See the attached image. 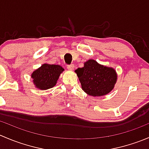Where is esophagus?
<instances>
[{"label":"esophagus","mask_w":149,"mask_h":149,"mask_svg":"<svg viewBox=\"0 0 149 149\" xmlns=\"http://www.w3.org/2000/svg\"><path fill=\"white\" fill-rule=\"evenodd\" d=\"M67 68H68V70H73V69H74V65H68Z\"/></svg>","instance_id":"obj_1"}]
</instances>
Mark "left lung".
I'll list each match as a JSON object with an SVG mask.
<instances>
[{"label":"left lung","instance_id":"obj_1","mask_svg":"<svg viewBox=\"0 0 149 149\" xmlns=\"http://www.w3.org/2000/svg\"><path fill=\"white\" fill-rule=\"evenodd\" d=\"M84 64V67L75 70V73L84 92L91 97H102L113 90L118 80L113 68L101 65L93 59Z\"/></svg>","mask_w":149,"mask_h":149}]
</instances>
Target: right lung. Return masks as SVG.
Instances as JSON below:
<instances>
[{
    "label": "right lung",
    "instance_id": "1",
    "mask_svg": "<svg viewBox=\"0 0 149 149\" xmlns=\"http://www.w3.org/2000/svg\"><path fill=\"white\" fill-rule=\"evenodd\" d=\"M64 68L60 65L44 63L31 74L34 85L40 90H47L56 85Z\"/></svg>",
    "mask_w": 149,
    "mask_h": 149
}]
</instances>
